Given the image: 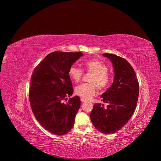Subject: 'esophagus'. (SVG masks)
Segmentation results:
<instances>
[{
	"label": "esophagus",
	"instance_id": "esophagus-1",
	"mask_svg": "<svg viewBox=\"0 0 161 161\" xmlns=\"http://www.w3.org/2000/svg\"><path fill=\"white\" fill-rule=\"evenodd\" d=\"M80 100H81V101L82 102V103H84V102H86V100L85 99H84V98H83V97H81V99H80Z\"/></svg>",
	"mask_w": 161,
	"mask_h": 161
}]
</instances>
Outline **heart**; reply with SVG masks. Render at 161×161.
<instances>
[{"label": "heart", "mask_w": 161, "mask_h": 161, "mask_svg": "<svg viewBox=\"0 0 161 161\" xmlns=\"http://www.w3.org/2000/svg\"><path fill=\"white\" fill-rule=\"evenodd\" d=\"M85 69L94 73L90 83H83L75 88V94L85 99H89L96 92L97 86L101 90L106 88L110 84L111 78L108 73V67L105 64L97 59H91L84 62ZM68 74L71 79L77 83L79 82L83 75L80 68L76 66H71L69 69Z\"/></svg>", "instance_id": "obj_1"}]
</instances>
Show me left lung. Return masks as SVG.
Returning <instances> with one entry per match:
<instances>
[{"label":"left lung","instance_id":"obj_1","mask_svg":"<svg viewBox=\"0 0 161 161\" xmlns=\"http://www.w3.org/2000/svg\"><path fill=\"white\" fill-rule=\"evenodd\" d=\"M113 64L114 72L112 85L101 95L102 101L95 104L90 113L92 124L102 133L110 134L122 129L131 118L139 96V83L131 65L124 58L104 53Z\"/></svg>","mask_w":161,"mask_h":161}]
</instances>
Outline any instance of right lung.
<instances>
[{
	"label": "right lung",
	"instance_id": "obj_1",
	"mask_svg": "<svg viewBox=\"0 0 161 161\" xmlns=\"http://www.w3.org/2000/svg\"><path fill=\"white\" fill-rule=\"evenodd\" d=\"M81 52H53L34 69L29 89V100L34 116L50 132L62 136L74 126L80 98L75 96L68 74L69 69L83 56Z\"/></svg>",
	"mask_w": 161,
	"mask_h": 161
}]
</instances>
